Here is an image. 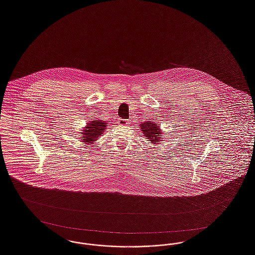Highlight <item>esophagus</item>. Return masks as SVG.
Segmentation results:
<instances>
[{
	"label": "esophagus",
	"mask_w": 255,
	"mask_h": 255,
	"mask_svg": "<svg viewBox=\"0 0 255 255\" xmlns=\"http://www.w3.org/2000/svg\"><path fill=\"white\" fill-rule=\"evenodd\" d=\"M118 124H119V125L125 126V125L128 124V121H127V120H123V119H119V120H118Z\"/></svg>",
	"instance_id": "esophagus-1"
}]
</instances>
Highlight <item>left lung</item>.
Wrapping results in <instances>:
<instances>
[{"label": "left lung", "mask_w": 255, "mask_h": 255, "mask_svg": "<svg viewBox=\"0 0 255 255\" xmlns=\"http://www.w3.org/2000/svg\"><path fill=\"white\" fill-rule=\"evenodd\" d=\"M140 128L143 134L145 135V137H147V139H149V141L153 144H158L159 141H161L160 135L162 134V132L159 128V125L151 123L150 121H147L140 124Z\"/></svg>", "instance_id": "8db88e82"}]
</instances>
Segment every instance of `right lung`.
<instances>
[{
	"label": "right lung",
	"instance_id": "add662e5",
	"mask_svg": "<svg viewBox=\"0 0 255 255\" xmlns=\"http://www.w3.org/2000/svg\"><path fill=\"white\" fill-rule=\"evenodd\" d=\"M107 127V123L102 121H93L87 123L86 127L82 130V142L95 143L100 135Z\"/></svg>",
	"mask_w": 255,
	"mask_h": 255
}]
</instances>
